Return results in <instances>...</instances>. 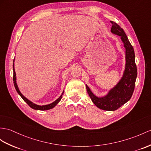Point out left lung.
<instances>
[{"label":"left lung","mask_w":151,"mask_h":151,"mask_svg":"<svg viewBox=\"0 0 151 151\" xmlns=\"http://www.w3.org/2000/svg\"><path fill=\"white\" fill-rule=\"evenodd\" d=\"M111 31L114 34L121 36L126 48V68L121 80L109 91L104 97L99 98L93 94L87 85V92L95 105L106 111H115L129 100L134 90L136 79L137 77V68L135 63V54L133 46L129 41L126 33L119 25L113 21Z\"/></svg>","instance_id":"8db88e82"}]
</instances>
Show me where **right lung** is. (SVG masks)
<instances>
[{
    "mask_svg": "<svg viewBox=\"0 0 151 151\" xmlns=\"http://www.w3.org/2000/svg\"><path fill=\"white\" fill-rule=\"evenodd\" d=\"M13 83H14V88H15V89H16L17 91L18 92V93L20 95V97L23 99V100L25 102H26V103L29 106H30L31 108L34 109H37V110H42V111H44V110H48V109H50L53 108L54 106H56L58 103V102L61 101V99L62 98V95L63 94V93H62V95H61V96L57 99L56 101H55L54 102H52V103H51L50 104H48V105H45V106L36 105V104H35L34 103H32V102H31L30 101H29L27 99L25 98L24 96V95L20 93V91H19V89H18V86H17V83H16V73H15V72H14V63H13Z\"/></svg>",
    "mask_w": 151,
    "mask_h": 151,
    "instance_id": "add662e5",
    "label": "right lung"
}]
</instances>
